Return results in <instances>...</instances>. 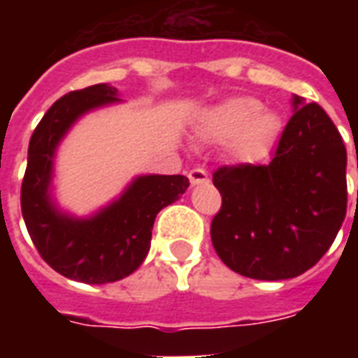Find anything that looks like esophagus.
<instances>
[{
	"label": "esophagus",
	"mask_w": 358,
	"mask_h": 358,
	"mask_svg": "<svg viewBox=\"0 0 358 358\" xmlns=\"http://www.w3.org/2000/svg\"><path fill=\"white\" fill-rule=\"evenodd\" d=\"M187 178L192 182V186H201V184H209V174L203 171V169H194L189 171Z\"/></svg>",
	"instance_id": "esophagus-1"
}]
</instances>
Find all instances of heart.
<instances>
[{
    "label": "heart",
    "mask_w": 358,
    "mask_h": 358,
    "mask_svg": "<svg viewBox=\"0 0 358 358\" xmlns=\"http://www.w3.org/2000/svg\"><path fill=\"white\" fill-rule=\"evenodd\" d=\"M195 136L207 143H228L234 161L259 163L270 155L284 132L280 113L255 97H232L210 107L195 120Z\"/></svg>",
    "instance_id": "1"
}]
</instances>
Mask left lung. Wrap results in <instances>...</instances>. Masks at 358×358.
<instances>
[{"mask_svg":"<svg viewBox=\"0 0 358 358\" xmlns=\"http://www.w3.org/2000/svg\"><path fill=\"white\" fill-rule=\"evenodd\" d=\"M293 115L268 164L222 166V207L210 240L222 263L255 280H289L315 266L347 210V151L326 110L292 97Z\"/></svg>","mask_w":358,"mask_h":358,"instance_id":"left-lung-1","label":"left lung"}]
</instances>
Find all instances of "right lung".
Segmentation results:
<instances>
[{"mask_svg":"<svg viewBox=\"0 0 358 358\" xmlns=\"http://www.w3.org/2000/svg\"><path fill=\"white\" fill-rule=\"evenodd\" d=\"M122 101L110 84L63 95L43 115L28 145L20 189L28 234L51 268L84 284L130 276L148 255L157 213L178 201L189 186L182 174H140L90 215L78 217L59 205L53 186L59 145L82 117Z\"/></svg>","mask_w":358,"mask_h":358,"instance_id":"1","label":"right lung"}]
</instances>
